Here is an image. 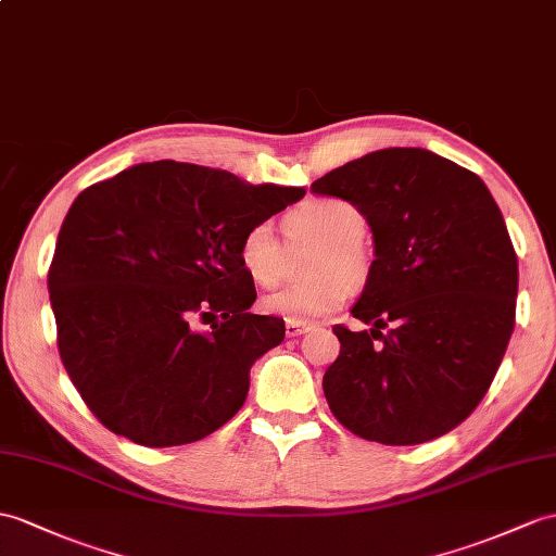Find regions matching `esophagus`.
<instances>
[{
	"label": "esophagus",
	"instance_id": "34e87169",
	"mask_svg": "<svg viewBox=\"0 0 556 556\" xmlns=\"http://www.w3.org/2000/svg\"><path fill=\"white\" fill-rule=\"evenodd\" d=\"M308 330H311V323H306V320H288L286 323V334L288 337H300Z\"/></svg>",
	"mask_w": 556,
	"mask_h": 556
}]
</instances>
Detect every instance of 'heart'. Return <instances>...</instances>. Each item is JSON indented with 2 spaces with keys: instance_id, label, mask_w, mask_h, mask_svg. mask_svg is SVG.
<instances>
[{
  "instance_id": "b5f03b06",
  "label": "heart",
  "mask_w": 556,
  "mask_h": 556,
  "mask_svg": "<svg viewBox=\"0 0 556 556\" xmlns=\"http://www.w3.org/2000/svg\"><path fill=\"white\" fill-rule=\"evenodd\" d=\"M365 219L344 198H311L286 214L282 228L290 238H316L320 250L311 266L318 278L280 288L264 296L266 314L290 320H308L340 308L349 294V280H361L368 270L363 245ZM238 262L256 286H276L282 270V250L268 222L252 224L238 240Z\"/></svg>"
}]
</instances>
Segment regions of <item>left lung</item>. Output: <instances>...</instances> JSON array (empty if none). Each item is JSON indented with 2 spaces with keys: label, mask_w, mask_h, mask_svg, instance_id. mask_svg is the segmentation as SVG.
I'll return each instance as SVG.
<instances>
[{
  "label": "left lung",
  "mask_w": 556,
  "mask_h": 556,
  "mask_svg": "<svg viewBox=\"0 0 556 556\" xmlns=\"http://www.w3.org/2000/svg\"><path fill=\"white\" fill-rule=\"evenodd\" d=\"M372 228L375 262L323 391L351 434L415 445L448 434L489 391L514 330L519 264L477 174L425 151L384 148L311 184Z\"/></svg>",
  "instance_id": "obj_1"
}]
</instances>
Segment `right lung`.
<instances>
[{
    "mask_svg": "<svg viewBox=\"0 0 556 556\" xmlns=\"http://www.w3.org/2000/svg\"><path fill=\"white\" fill-rule=\"evenodd\" d=\"M302 195L174 160L77 195L47 282L63 368L105 429L169 448L242 408L252 363L282 342L286 320L248 311L256 290L238 240Z\"/></svg>",
    "mask_w": 556,
    "mask_h": 556,
    "instance_id": "1",
    "label": "right lung"
}]
</instances>
